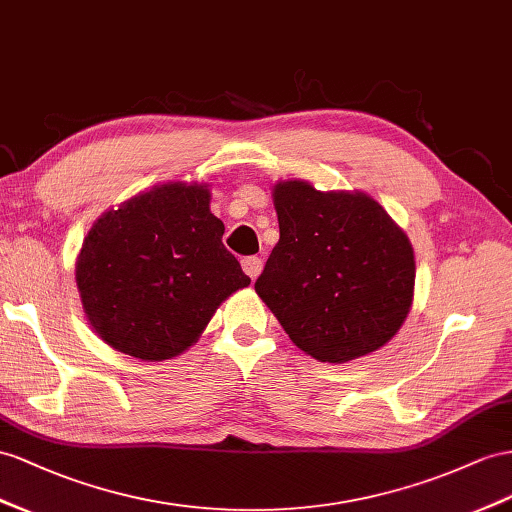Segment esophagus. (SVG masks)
Here are the masks:
<instances>
[{
  "label": "esophagus",
  "mask_w": 512,
  "mask_h": 512,
  "mask_svg": "<svg viewBox=\"0 0 512 512\" xmlns=\"http://www.w3.org/2000/svg\"><path fill=\"white\" fill-rule=\"evenodd\" d=\"M242 270L255 281L261 274V270H264V259H261V257H244L242 259Z\"/></svg>",
  "instance_id": "1"
}]
</instances>
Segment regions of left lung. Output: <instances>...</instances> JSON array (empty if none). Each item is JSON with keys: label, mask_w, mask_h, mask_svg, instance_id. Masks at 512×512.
Returning <instances> with one entry per match:
<instances>
[{"label": "left lung", "mask_w": 512, "mask_h": 512, "mask_svg": "<svg viewBox=\"0 0 512 512\" xmlns=\"http://www.w3.org/2000/svg\"><path fill=\"white\" fill-rule=\"evenodd\" d=\"M279 242L255 292L307 355L344 363L385 346L409 313L413 248L368 194L274 186Z\"/></svg>", "instance_id": "obj_1"}]
</instances>
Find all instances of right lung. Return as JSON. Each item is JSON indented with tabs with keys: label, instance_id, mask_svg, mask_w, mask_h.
I'll return each instance as SVG.
<instances>
[{
	"label": "right lung",
	"instance_id": "obj_1",
	"mask_svg": "<svg viewBox=\"0 0 512 512\" xmlns=\"http://www.w3.org/2000/svg\"><path fill=\"white\" fill-rule=\"evenodd\" d=\"M222 233L209 190L183 183L138 194L99 218L75 279L103 342L144 361L192 346L222 300L251 283Z\"/></svg>",
	"mask_w": 512,
	"mask_h": 512
}]
</instances>
